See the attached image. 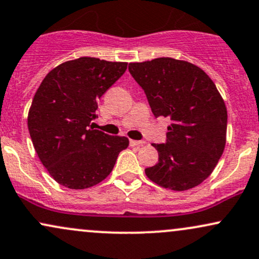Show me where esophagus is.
<instances>
[{
	"instance_id": "34e87169",
	"label": "esophagus",
	"mask_w": 259,
	"mask_h": 259,
	"mask_svg": "<svg viewBox=\"0 0 259 259\" xmlns=\"http://www.w3.org/2000/svg\"><path fill=\"white\" fill-rule=\"evenodd\" d=\"M145 141H136V140H130V146H143L145 145Z\"/></svg>"
}]
</instances>
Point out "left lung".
<instances>
[{
  "mask_svg": "<svg viewBox=\"0 0 259 259\" xmlns=\"http://www.w3.org/2000/svg\"><path fill=\"white\" fill-rule=\"evenodd\" d=\"M154 117H169L166 142L152 143L159 159L145 169L158 186L182 192L211 175L224 151L227 108L212 79L188 61L158 58L132 62Z\"/></svg>",
  "mask_w": 259,
  "mask_h": 259,
  "instance_id": "8db88e82",
  "label": "left lung"
}]
</instances>
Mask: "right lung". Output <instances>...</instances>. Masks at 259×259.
<instances>
[{"instance_id":"add662e5","label":"right lung","mask_w":259,"mask_h":259,"mask_svg":"<svg viewBox=\"0 0 259 259\" xmlns=\"http://www.w3.org/2000/svg\"><path fill=\"white\" fill-rule=\"evenodd\" d=\"M126 62L79 58L45 77L31 104L27 126L39 160L59 185L85 189L111 174L124 136L94 130L98 100L125 72Z\"/></svg>"}]
</instances>
